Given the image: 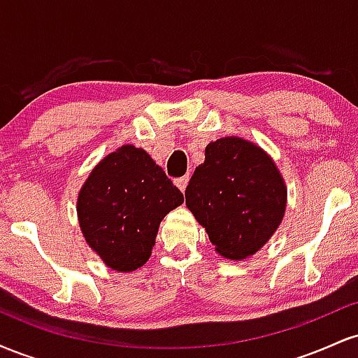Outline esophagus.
Wrapping results in <instances>:
<instances>
[{
  "label": "esophagus",
  "mask_w": 358,
  "mask_h": 358,
  "mask_svg": "<svg viewBox=\"0 0 358 358\" xmlns=\"http://www.w3.org/2000/svg\"><path fill=\"white\" fill-rule=\"evenodd\" d=\"M188 180H190V176H188V175L182 176V178H176L175 180L176 187H178L182 192H185V188H187V185H188Z\"/></svg>",
  "instance_id": "esophagus-1"
}]
</instances>
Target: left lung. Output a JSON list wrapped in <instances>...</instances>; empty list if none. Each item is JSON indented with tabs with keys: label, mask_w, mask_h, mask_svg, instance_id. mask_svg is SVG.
<instances>
[{
	"label": "left lung",
	"mask_w": 358,
	"mask_h": 358,
	"mask_svg": "<svg viewBox=\"0 0 358 358\" xmlns=\"http://www.w3.org/2000/svg\"><path fill=\"white\" fill-rule=\"evenodd\" d=\"M185 199L217 252L239 261L276 232L286 210V185L266 151L227 136L205 148V162L193 171Z\"/></svg>",
	"instance_id": "obj_1"
}]
</instances>
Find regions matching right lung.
<instances>
[{
    "label": "right lung",
    "mask_w": 358,
    "mask_h": 358,
    "mask_svg": "<svg viewBox=\"0 0 358 358\" xmlns=\"http://www.w3.org/2000/svg\"><path fill=\"white\" fill-rule=\"evenodd\" d=\"M183 193L141 148L121 146L90 171L77 199L87 244L110 269L131 273L153 250L159 222Z\"/></svg>",
    "instance_id": "add662e5"
}]
</instances>
